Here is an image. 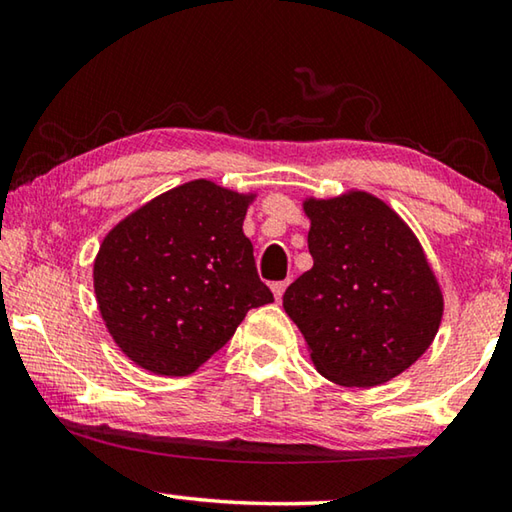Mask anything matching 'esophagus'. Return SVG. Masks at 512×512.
<instances>
[{
    "label": "esophagus",
    "mask_w": 512,
    "mask_h": 512,
    "mask_svg": "<svg viewBox=\"0 0 512 512\" xmlns=\"http://www.w3.org/2000/svg\"><path fill=\"white\" fill-rule=\"evenodd\" d=\"M287 284H289V280H284V282H273V284H271V291H273L275 300H282V296H284V289H287Z\"/></svg>",
    "instance_id": "34e87169"
}]
</instances>
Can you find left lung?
Instances as JSON below:
<instances>
[{
	"mask_svg": "<svg viewBox=\"0 0 512 512\" xmlns=\"http://www.w3.org/2000/svg\"><path fill=\"white\" fill-rule=\"evenodd\" d=\"M314 266L284 291L320 375L370 388L411 368L438 334L443 291L418 237L361 189L305 198Z\"/></svg>",
	"mask_w": 512,
	"mask_h": 512,
	"instance_id": "1",
	"label": "left lung"
}]
</instances>
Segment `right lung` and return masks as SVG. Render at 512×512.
<instances>
[{
  "label": "right lung",
  "mask_w": 512,
  "mask_h": 512,
  "mask_svg": "<svg viewBox=\"0 0 512 512\" xmlns=\"http://www.w3.org/2000/svg\"><path fill=\"white\" fill-rule=\"evenodd\" d=\"M255 194L192 180L128 214L101 241L94 293L103 323L137 366L192 375L235 334L248 309L273 302L244 219Z\"/></svg>",
  "instance_id": "right-lung-1"
}]
</instances>
